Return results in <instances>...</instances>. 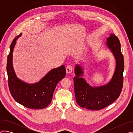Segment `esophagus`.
<instances>
[{
  "mask_svg": "<svg viewBox=\"0 0 133 133\" xmlns=\"http://www.w3.org/2000/svg\"><path fill=\"white\" fill-rule=\"evenodd\" d=\"M72 69H73V67L71 65H69L67 66V67L66 68L67 73H68V74L71 73L72 72Z\"/></svg>",
  "mask_w": 133,
  "mask_h": 133,
  "instance_id": "1",
  "label": "esophagus"
}]
</instances>
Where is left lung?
Wrapping results in <instances>:
<instances>
[{
    "instance_id": "left-lung-1",
    "label": "left lung",
    "mask_w": 133,
    "mask_h": 133,
    "mask_svg": "<svg viewBox=\"0 0 133 133\" xmlns=\"http://www.w3.org/2000/svg\"><path fill=\"white\" fill-rule=\"evenodd\" d=\"M107 39V45L112 51L116 60V67L110 82L101 87H91L83 76L82 68L77 65L74 78L76 101L82 107L91 110L102 109L115 102L119 96L123 86L124 63L121 50V43L118 37L111 34Z\"/></svg>"
}]
</instances>
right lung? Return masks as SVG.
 Masks as SVG:
<instances>
[{
	"label": "right lung",
	"instance_id": "1",
	"mask_svg": "<svg viewBox=\"0 0 133 133\" xmlns=\"http://www.w3.org/2000/svg\"><path fill=\"white\" fill-rule=\"evenodd\" d=\"M22 34L16 37L10 47V52L7 62L8 87L14 99L28 108L40 109L47 107L51 103L57 84L65 77L66 68L64 65L51 70L41 81L28 84L19 79L12 67V52L16 41Z\"/></svg>",
	"mask_w": 133,
	"mask_h": 133
}]
</instances>
